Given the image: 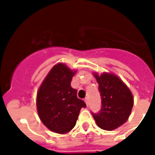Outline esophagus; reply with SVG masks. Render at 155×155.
Returning a JSON list of instances; mask_svg holds the SVG:
<instances>
[{"mask_svg":"<svg viewBox=\"0 0 155 155\" xmlns=\"http://www.w3.org/2000/svg\"><path fill=\"white\" fill-rule=\"evenodd\" d=\"M84 101H85V104H86V105L87 106L89 105V101H88V99H87V98H86V99L84 100Z\"/></svg>","mask_w":155,"mask_h":155,"instance_id":"obj_1","label":"esophagus"}]
</instances>
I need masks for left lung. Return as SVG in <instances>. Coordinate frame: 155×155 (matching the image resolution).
<instances>
[{
    "mask_svg": "<svg viewBox=\"0 0 155 155\" xmlns=\"http://www.w3.org/2000/svg\"><path fill=\"white\" fill-rule=\"evenodd\" d=\"M93 75L99 84L102 106L99 113L92 114L101 129L112 131L128 120L134 105V97L127 85L115 74L93 72Z\"/></svg>",
    "mask_w": 155,
    "mask_h": 155,
    "instance_id": "1",
    "label": "left lung"
}]
</instances>
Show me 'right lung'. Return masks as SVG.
<instances>
[{"instance_id": "add662e5", "label": "right lung", "mask_w": 155, "mask_h": 155, "mask_svg": "<svg viewBox=\"0 0 155 155\" xmlns=\"http://www.w3.org/2000/svg\"><path fill=\"white\" fill-rule=\"evenodd\" d=\"M76 70L63 63L54 66L37 92V110L40 120L51 131L59 134L75 127L81 108L86 104L71 86Z\"/></svg>"}]
</instances>
